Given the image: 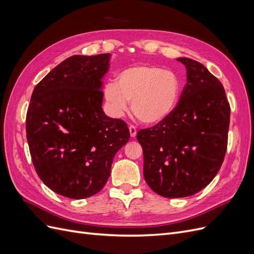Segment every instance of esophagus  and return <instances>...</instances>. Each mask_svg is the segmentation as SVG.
Listing matches in <instances>:
<instances>
[{"label":"esophagus","instance_id":"1","mask_svg":"<svg viewBox=\"0 0 254 254\" xmlns=\"http://www.w3.org/2000/svg\"><path fill=\"white\" fill-rule=\"evenodd\" d=\"M129 132H130V136L131 137H134L135 135H136V129H135V127L134 126H130L129 127Z\"/></svg>","mask_w":254,"mask_h":254}]
</instances>
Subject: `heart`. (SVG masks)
Listing matches in <instances>:
<instances>
[{"mask_svg": "<svg viewBox=\"0 0 254 254\" xmlns=\"http://www.w3.org/2000/svg\"><path fill=\"white\" fill-rule=\"evenodd\" d=\"M181 90V80L175 72L152 64H137L120 71L117 82L105 86L104 96L114 117H122L131 102L137 119L144 124L157 125L176 110Z\"/></svg>", "mask_w": 254, "mask_h": 254, "instance_id": "1", "label": "heart"}]
</instances>
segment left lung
<instances>
[{"label": "left lung", "instance_id": "left-lung-1", "mask_svg": "<svg viewBox=\"0 0 254 254\" xmlns=\"http://www.w3.org/2000/svg\"><path fill=\"white\" fill-rule=\"evenodd\" d=\"M177 60L187 68L178 106L165 121L136 134L145 181L166 198L191 196L214 179L226 155L230 124L221 82L198 61Z\"/></svg>", "mask_w": 254, "mask_h": 254}]
</instances>
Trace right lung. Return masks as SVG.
I'll use <instances>...</instances> for the list:
<instances>
[{
    "instance_id": "1",
    "label": "right lung",
    "mask_w": 254,
    "mask_h": 254,
    "mask_svg": "<svg viewBox=\"0 0 254 254\" xmlns=\"http://www.w3.org/2000/svg\"><path fill=\"white\" fill-rule=\"evenodd\" d=\"M110 54L74 55L34 89L26 137L35 170L55 193L95 195L108 181L113 158L129 141L127 124L105 114L103 78Z\"/></svg>"
}]
</instances>
